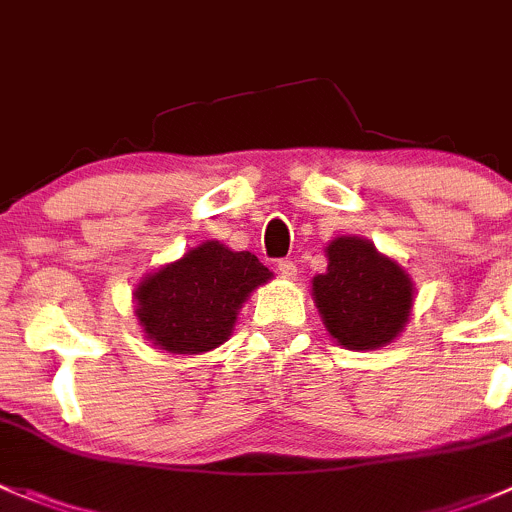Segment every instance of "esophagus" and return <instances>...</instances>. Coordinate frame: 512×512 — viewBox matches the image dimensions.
I'll use <instances>...</instances> for the list:
<instances>
[{
    "instance_id": "34e87169",
    "label": "esophagus",
    "mask_w": 512,
    "mask_h": 512,
    "mask_svg": "<svg viewBox=\"0 0 512 512\" xmlns=\"http://www.w3.org/2000/svg\"><path fill=\"white\" fill-rule=\"evenodd\" d=\"M277 270H280L282 277H295L297 265L292 260H277Z\"/></svg>"
}]
</instances>
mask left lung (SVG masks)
I'll return each instance as SVG.
<instances>
[{
	"label": "left lung",
	"instance_id": "left-lung-1",
	"mask_svg": "<svg viewBox=\"0 0 512 512\" xmlns=\"http://www.w3.org/2000/svg\"><path fill=\"white\" fill-rule=\"evenodd\" d=\"M327 260L325 275L312 280L327 332L350 350L395 340L413 307V285L403 267L357 237L330 242Z\"/></svg>",
	"mask_w": 512,
	"mask_h": 512
}]
</instances>
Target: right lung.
<instances>
[{
	"label": "right lung",
	"mask_w": 512,
	"mask_h": 512,
	"mask_svg": "<svg viewBox=\"0 0 512 512\" xmlns=\"http://www.w3.org/2000/svg\"><path fill=\"white\" fill-rule=\"evenodd\" d=\"M270 277L252 252L202 242L137 287V317L162 350L207 352L230 337L242 302Z\"/></svg>",
	"instance_id": "1"
}]
</instances>
